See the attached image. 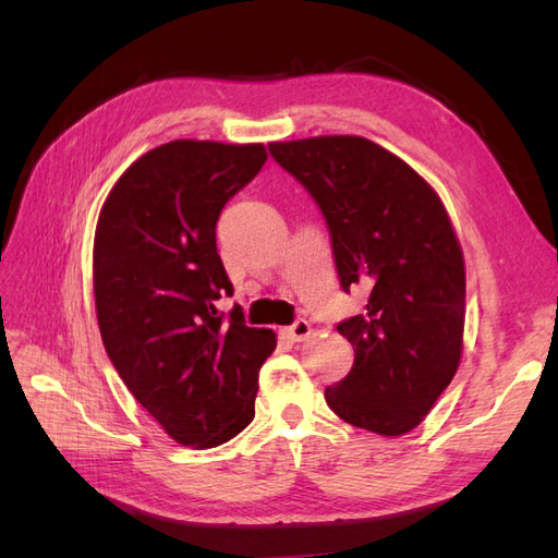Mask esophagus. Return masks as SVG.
<instances>
[{
  "label": "esophagus",
  "mask_w": 558,
  "mask_h": 558,
  "mask_svg": "<svg viewBox=\"0 0 558 558\" xmlns=\"http://www.w3.org/2000/svg\"><path fill=\"white\" fill-rule=\"evenodd\" d=\"M286 335H289L293 342H302V340H307V337L312 335V326L307 324V320H295L293 326L286 328Z\"/></svg>",
  "instance_id": "obj_1"
}]
</instances>
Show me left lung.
<instances>
[{"instance_id": "8db88e82", "label": "left lung", "mask_w": 558, "mask_h": 558, "mask_svg": "<svg viewBox=\"0 0 558 558\" xmlns=\"http://www.w3.org/2000/svg\"><path fill=\"white\" fill-rule=\"evenodd\" d=\"M269 154L324 211L342 289L369 291L365 312L337 326L353 367L326 402L369 433L414 430L463 356L465 263L440 195L356 134L272 142Z\"/></svg>"}]
</instances>
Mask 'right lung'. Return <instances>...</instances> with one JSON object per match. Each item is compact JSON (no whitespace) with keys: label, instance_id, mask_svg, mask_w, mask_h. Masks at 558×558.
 <instances>
[{"label":"right lung","instance_id":"right-lung-1","mask_svg":"<svg viewBox=\"0 0 558 558\" xmlns=\"http://www.w3.org/2000/svg\"><path fill=\"white\" fill-rule=\"evenodd\" d=\"M263 144L174 140L134 160L97 218L93 291L118 375L174 442L211 449L256 416L267 328L216 310L232 283L216 251L226 202L260 172Z\"/></svg>","mask_w":558,"mask_h":558}]
</instances>
